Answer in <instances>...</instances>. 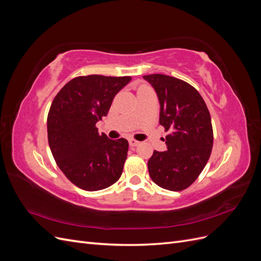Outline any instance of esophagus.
<instances>
[{"label":"esophagus","instance_id":"esophagus-1","mask_svg":"<svg viewBox=\"0 0 261 261\" xmlns=\"http://www.w3.org/2000/svg\"><path fill=\"white\" fill-rule=\"evenodd\" d=\"M129 145L132 146V147H136V146H138L140 143H139V141H137L136 139H134V138H130L129 140Z\"/></svg>","mask_w":261,"mask_h":261}]
</instances>
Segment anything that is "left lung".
Here are the masks:
<instances>
[{"instance_id":"left-lung-1","label":"left lung","mask_w":261,"mask_h":261,"mask_svg":"<svg viewBox=\"0 0 261 261\" xmlns=\"http://www.w3.org/2000/svg\"><path fill=\"white\" fill-rule=\"evenodd\" d=\"M160 102L159 123L165 132L167 151L154 150L148 161L149 175L164 189L179 192L191 186L209 160L213 130L209 110L200 93L178 78L144 76Z\"/></svg>"}]
</instances>
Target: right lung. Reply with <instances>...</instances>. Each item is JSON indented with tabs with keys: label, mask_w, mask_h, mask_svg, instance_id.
Returning a JSON list of instances; mask_svg holds the SVG:
<instances>
[{
	"label": "right lung",
	"mask_w": 261,
	"mask_h": 261,
	"mask_svg": "<svg viewBox=\"0 0 261 261\" xmlns=\"http://www.w3.org/2000/svg\"><path fill=\"white\" fill-rule=\"evenodd\" d=\"M132 77L80 76L55 96L48 114V140L55 162L74 185L96 192L121 177L128 151L125 138L99 135L115 94Z\"/></svg>",
	"instance_id": "obj_1"
}]
</instances>
